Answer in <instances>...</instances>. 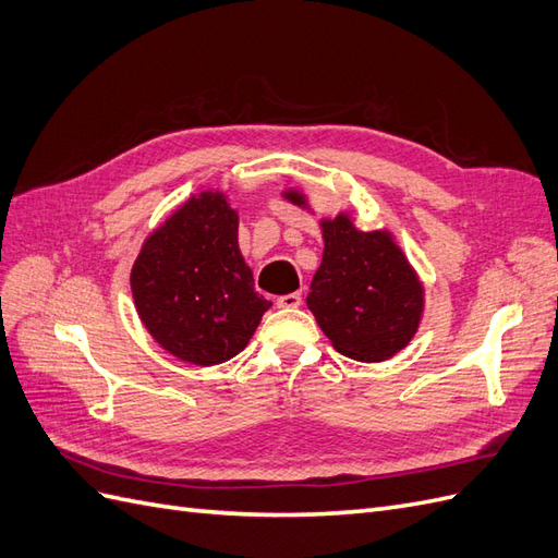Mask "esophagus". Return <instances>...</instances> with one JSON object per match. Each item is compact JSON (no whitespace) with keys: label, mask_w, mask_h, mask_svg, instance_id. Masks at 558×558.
Listing matches in <instances>:
<instances>
[{"label":"esophagus","mask_w":558,"mask_h":558,"mask_svg":"<svg viewBox=\"0 0 558 558\" xmlns=\"http://www.w3.org/2000/svg\"><path fill=\"white\" fill-rule=\"evenodd\" d=\"M300 302H302L300 293L281 295V298H277V307H279V310H298V307H300Z\"/></svg>","instance_id":"34e87169"}]
</instances>
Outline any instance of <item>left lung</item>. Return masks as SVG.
I'll use <instances>...</instances> for the list:
<instances>
[{
    "mask_svg": "<svg viewBox=\"0 0 558 558\" xmlns=\"http://www.w3.org/2000/svg\"><path fill=\"white\" fill-rule=\"evenodd\" d=\"M314 214L300 189L281 193ZM324 258L307 307L332 347L347 359L381 363L412 342L426 310V289L388 230H359L349 211L320 218Z\"/></svg>",
    "mask_w": 558,
    "mask_h": 558,
    "instance_id": "1",
    "label": "left lung"
}]
</instances>
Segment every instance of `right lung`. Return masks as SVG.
Instances as JSON below:
<instances>
[{
    "label": "right lung",
    "instance_id": "obj_1",
    "mask_svg": "<svg viewBox=\"0 0 558 558\" xmlns=\"http://www.w3.org/2000/svg\"><path fill=\"white\" fill-rule=\"evenodd\" d=\"M240 216L223 191H202L146 234L132 265L134 307L170 356L211 367L248 344L272 302L253 291Z\"/></svg>",
    "mask_w": 558,
    "mask_h": 558
}]
</instances>
